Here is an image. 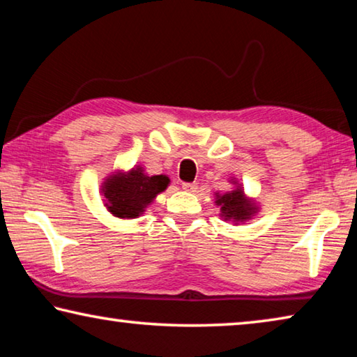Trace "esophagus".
I'll return each mask as SVG.
<instances>
[{
  "mask_svg": "<svg viewBox=\"0 0 357 357\" xmlns=\"http://www.w3.org/2000/svg\"><path fill=\"white\" fill-rule=\"evenodd\" d=\"M183 189L185 192H195L197 190V184L195 183H184L183 184Z\"/></svg>",
  "mask_w": 357,
  "mask_h": 357,
  "instance_id": "obj_1",
  "label": "esophagus"
}]
</instances>
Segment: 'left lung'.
Listing matches in <instances>:
<instances>
[{"label": "left lung", "mask_w": 357, "mask_h": 357, "mask_svg": "<svg viewBox=\"0 0 357 357\" xmlns=\"http://www.w3.org/2000/svg\"><path fill=\"white\" fill-rule=\"evenodd\" d=\"M229 183L234 184V189L227 193H215V204L220 206V217L223 220L238 225L257 215L259 206L253 198L245 195L243 185L236 179L233 178Z\"/></svg>", "instance_id": "1"}]
</instances>
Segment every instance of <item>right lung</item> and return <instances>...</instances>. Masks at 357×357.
Segmentation results:
<instances>
[{"instance_id":"1","label":"right lung","mask_w":357,"mask_h":357,"mask_svg":"<svg viewBox=\"0 0 357 357\" xmlns=\"http://www.w3.org/2000/svg\"><path fill=\"white\" fill-rule=\"evenodd\" d=\"M170 179L167 174L148 176L143 167H134L129 172H114L102 183L100 193L104 206L118 219H137L164 192Z\"/></svg>"}]
</instances>
